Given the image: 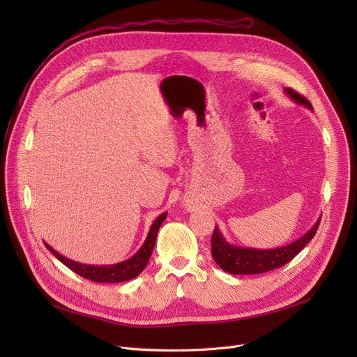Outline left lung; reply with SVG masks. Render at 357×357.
Here are the masks:
<instances>
[{"label":"left lung","mask_w":357,"mask_h":357,"mask_svg":"<svg viewBox=\"0 0 357 357\" xmlns=\"http://www.w3.org/2000/svg\"><path fill=\"white\" fill-rule=\"evenodd\" d=\"M285 92L298 104H301L312 109L311 102L298 93L292 88H287ZM321 217L317 220L314 227L299 237L296 241L287 245L284 248L276 249H250L233 246L222 237L221 231L215 227L211 237V253L215 264L224 271L231 275H257L265 273L278 268H282L289 260H292L299 252H301L311 238L315 236L318 226H320Z\"/></svg>","instance_id":"obj_1"}]
</instances>
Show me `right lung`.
<instances>
[{"instance_id":"1","label":"right lung","mask_w":357,"mask_h":357,"mask_svg":"<svg viewBox=\"0 0 357 357\" xmlns=\"http://www.w3.org/2000/svg\"><path fill=\"white\" fill-rule=\"evenodd\" d=\"M167 213H163L159 215L155 222L150 227V231L143 243V246L139 249V252L133 256L127 259L126 261H121V264L116 265H101V266H93V265H84L78 264V261H73L70 259H66L65 256L59 255L54 249H52L47 243H45V246L58 257L65 266H68L70 271L75 273H78L79 276L93 280V282H100V284H117V282H124V280H130L136 278L137 275L142 273V271L146 268L147 261L150 259V255L153 252L155 243H156V236L159 231V227L162 226V222L165 221Z\"/></svg>"}]
</instances>
